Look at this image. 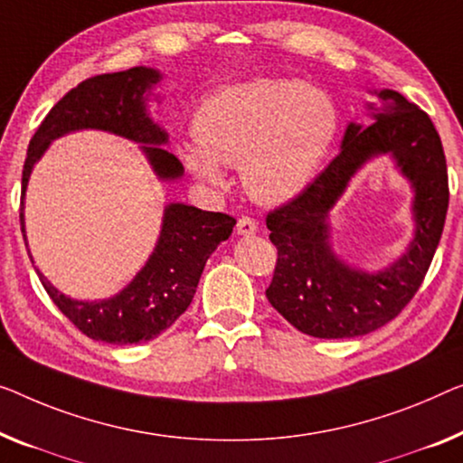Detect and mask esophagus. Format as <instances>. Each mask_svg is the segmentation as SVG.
<instances>
[{
	"instance_id": "esophagus-1",
	"label": "esophagus",
	"mask_w": 463,
	"mask_h": 463,
	"mask_svg": "<svg viewBox=\"0 0 463 463\" xmlns=\"http://www.w3.org/2000/svg\"><path fill=\"white\" fill-rule=\"evenodd\" d=\"M255 231H258V222H255L253 218L250 216H243L237 220V232L243 234V237H250V234H253Z\"/></svg>"
}]
</instances>
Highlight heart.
<instances>
[{"mask_svg": "<svg viewBox=\"0 0 463 463\" xmlns=\"http://www.w3.org/2000/svg\"><path fill=\"white\" fill-rule=\"evenodd\" d=\"M339 130V112L322 89L291 79L224 87L195 116L199 145H183L187 168L222 183L224 165H241L243 187L261 203H285L306 189Z\"/></svg>", "mask_w": 463, "mask_h": 463, "instance_id": "b5f03b06", "label": "heart"}]
</instances>
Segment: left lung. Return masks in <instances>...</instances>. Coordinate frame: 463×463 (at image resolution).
<instances>
[{
  "label": "left lung",
  "mask_w": 463,
  "mask_h": 463,
  "mask_svg": "<svg viewBox=\"0 0 463 463\" xmlns=\"http://www.w3.org/2000/svg\"><path fill=\"white\" fill-rule=\"evenodd\" d=\"M370 127L349 124L339 156L291 202L268 212L276 266L266 298L282 318L318 339L368 335L397 318L418 293L443 234L449 178L430 116L402 93H378ZM376 153H392L414 188L417 237L389 271L364 275L336 260L327 247L326 218L353 172Z\"/></svg>",
  "instance_id": "1"
}]
</instances>
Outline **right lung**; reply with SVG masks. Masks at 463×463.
<instances>
[{
    "label": "right lung",
    "instance_id": "1",
    "mask_svg": "<svg viewBox=\"0 0 463 463\" xmlns=\"http://www.w3.org/2000/svg\"><path fill=\"white\" fill-rule=\"evenodd\" d=\"M160 80L151 68L98 74L71 89L50 109L33 135L23 168L20 193V231L24 237V191L31 170L55 137L79 128H99L143 143L151 165L160 178H178L183 164L168 149L165 133L145 112V91ZM237 220L222 212H203L193 205L170 203L156 251L135 280L108 301H74L55 291L39 274L47 295L61 314L93 341L133 345L156 339L170 328L191 306L203 266L220 241L229 239ZM26 241V237H24ZM31 255V253H29Z\"/></svg>",
    "mask_w": 463,
    "mask_h": 463
}]
</instances>
